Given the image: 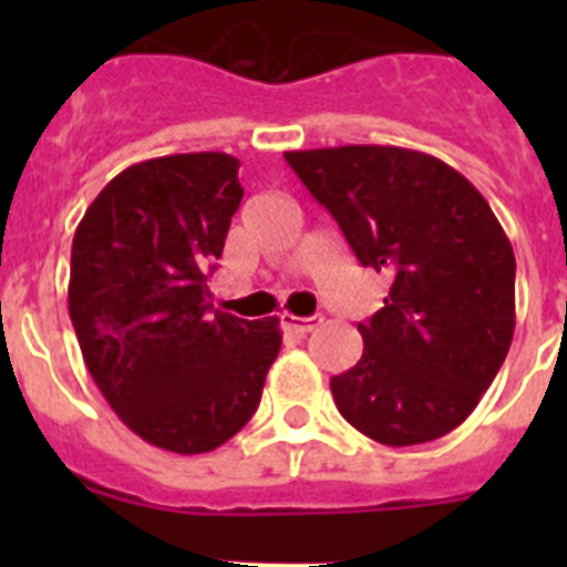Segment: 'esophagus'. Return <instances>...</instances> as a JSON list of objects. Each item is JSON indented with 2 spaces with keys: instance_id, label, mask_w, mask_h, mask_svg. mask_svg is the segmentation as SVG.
Masks as SVG:
<instances>
[{
  "instance_id": "34e87169",
  "label": "esophagus",
  "mask_w": 567,
  "mask_h": 567,
  "mask_svg": "<svg viewBox=\"0 0 567 567\" xmlns=\"http://www.w3.org/2000/svg\"><path fill=\"white\" fill-rule=\"evenodd\" d=\"M318 323H320L318 318H298V315H289V312L280 315V327L292 334H309Z\"/></svg>"
}]
</instances>
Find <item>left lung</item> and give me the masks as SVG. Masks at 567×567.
Instances as JSON below:
<instances>
[{
    "instance_id": "left-lung-1",
    "label": "left lung",
    "mask_w": 567,
    "mask_h": 567,
    "mask_svg": "<svg viewBox=\"0 0 567 567\" xmlns=\"http://www.w3.org/2000/svg\"><path fill=\"white\" fill-rule=\"evenodd\" d=\"M332 213L354 258L389 275L363 358L332 378L338 412L383 445L457 429L497 378L514 338L517 260L497 215L454 167L403 147L284 153Z\"/></svg>"
}]
</instances>
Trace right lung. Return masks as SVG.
<instances>
[{
  "label": "right lung",
  "mask_w": 567,
  "mask_h": 567,
  "mask_svg": "<svg viewBox=\"0 0 567 567\" xmlns=\"http://www.w3.org/2000/svg\"><path fill=\"white\" fill-rule=\"evenodd\" d=\"M238 158L182 153L118 173L70 249L68 307L84 363L130 432L204 454L249 423L280 352L278 318L209 303V272L244 198Z\"/></svg>",
  "instance_id": "right-lung-1"
}]
</instances>
